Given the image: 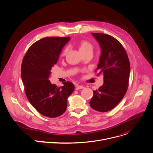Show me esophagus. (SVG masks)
Segmentation results:
<instances>
[{
  "label": "esophagus",
  "instance_id": "34e87169",
  "mask_svg": "<svg viewBox=\"0 0 153 153\" xmlns=\"http://www.w3.org/2000/svg\"><path fill=\"white\" fill-rule=\"evenodd\" d=\"M85 87L83 85H76V90H80V89H83Z\"/></svg>",
  "mask_w": 153,
  "mask_h": 153
}]
</instances>
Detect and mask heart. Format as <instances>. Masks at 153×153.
Masks as SVG:
<instances>
[{
    "label": "heart",
    "mask_w": 153,
    "mask_h": 153,
    "mask_svg": "<svg viewBox=\"0 0 153 153\" xmlns=\"http://www.w3.org/2000/svg\"><path fill=\"white\" fill-rule=\"evenodd\" d=\"M79 50L81 53H85L88 50L93 51V45L91 43L88 41L86 40H82L79 43ZM68 51V48H65L62 52V54L65 55Z\"/></svg>",
    "instance_id": "obj_1"
}]
</instances>
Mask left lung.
Returning a JSON list of instances; mask_svg holds the SVG:
<instances>
[{"mask_svg":"<svg viewBox=\"0 0 153 153\" xmlns=\"http://www.w3.org/2000/svg\"><path fill=\"white\" fill-rule=\"evenodd\" d=\"M99 42L101 54L96 68L103 75V84L93 91L91 107L99 112L111 110L123 98L128 89L130 64L126 52L114 37L103 33H91Z\"/></svg>","mask_w":153,"mask_h":153,"instance_id":"8db88e82","label":"left lung"}]
</instances>
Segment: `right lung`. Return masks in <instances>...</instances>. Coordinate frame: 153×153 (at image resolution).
<instances>
[{
  "label": "right lung",
  "instance_id": "add662e5",
  "mask_svg": "<svg viewBox=\"0 0 153 153\" xmlns=\"http://www.w3.org/2000/svg\"><path fill=\"white\" fill-rule=\"evenodd\" d=\"M70 37L43 38L29 48L21 66V77L30 103L43 116L57 117L67 110V99L74 90L70 82L58 87L49 80L63 47Z\"/></svg>",
  "mask_w": 153,
  "mask_h": 153
}]
</instances>
